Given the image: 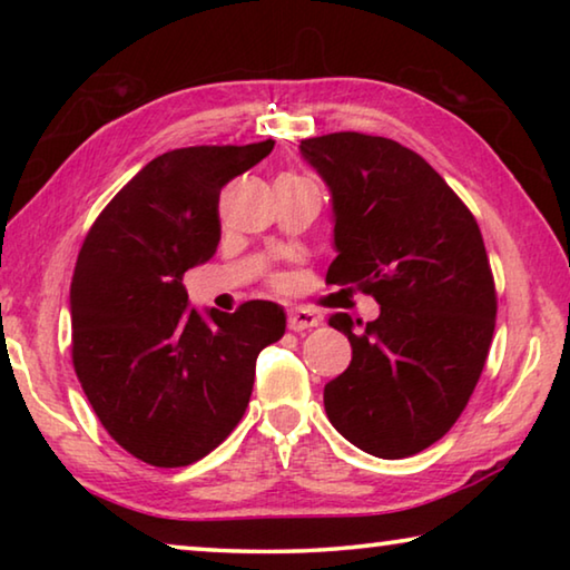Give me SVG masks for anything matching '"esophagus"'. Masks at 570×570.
I'll return each instance as SVG.
<instances>
[{"mask_svg": "<svg viewBox=\"0 0 570 570\" xmlns=\"http://www.w3.org/2000/svg\"><path fill=\"white\" fill-rule=\"evenodd\" d=\"M288 330L292 332H304V330H312V326H320L322 316L312 312V308L306 306H292L288 308Z\"/></svg>", "mask_w": 570, "mask_h": 570, "instance_id": "34e87169", "label": "esophagus"}]
</instances>
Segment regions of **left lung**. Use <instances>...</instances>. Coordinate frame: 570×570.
I'll list each match as a JSON object with an SVG mask.
<instances>
[{"mask_svg": "<svg viewBox=\"0 0 570 570\" xmlns=\"http://www.w3.org/2000/svg\"><path fill=\"white\" fill-rule=\"evenodd\" d=\"M334 200L326 284L382 306L374 322L334 314L352 364L324 387L342 435L374 458L417 455L465 410L495 332L493 268L475 216L440 173L390 138L330 132L302 140Z\"/></svg>", "mask_w": 570, "mask_h": 570, "instance_id": "1", "label": "left lung"}]
</instances>
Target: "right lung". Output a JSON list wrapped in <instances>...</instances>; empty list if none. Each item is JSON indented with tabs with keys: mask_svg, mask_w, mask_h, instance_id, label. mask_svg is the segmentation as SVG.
Wrapping results in <instances>:
<instances>
[{
	"mask_svg": "<svg viewBox=\"0 0 570 570\" xmlns=\"http://www.w3.org/2000/svg\"><path fill=\"white\" fill-rule=\"evenodd\" d=\"M274 140L193 146L153 158L95 218L77 254L72 366L108 435L156 468L216 450L248 407L256 356L286 332L274 302L234 314L188 306L183 274L220 240V188Z\"/></svg>",
	"mask_w": 570,
	"mask_h": 570,
	"instance_id": "obj_1",
	"label": "right lung"
}]
</instances>
